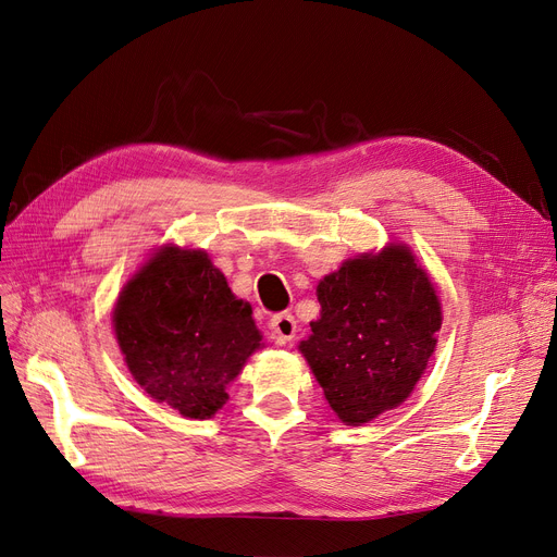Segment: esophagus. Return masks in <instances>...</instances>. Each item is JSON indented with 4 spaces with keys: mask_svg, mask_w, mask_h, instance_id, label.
I'll return each mask as SVG.
<instances>
[{
    "mask_svg": "<svg viewBox=\"0 0 557 557\" xmlns=\"http://www.w3.org/2000/svg\"><path fill=\"white\" fill-rule=\"evenodd\" d=\"M271 332H273V338L284 345V343H290L296 338V332H298V320L290 315V313H280V315H273L271 318Z\"/></svg>",
    "mask_w": 557,
    "mask_h": 557,
    "instance_id": "esophagus-1",
    "label": "esophagus"
}]
</instances>
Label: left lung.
Here are the masks:
<instances>
[{
  "label": "left lung",
  "mask_w": 557,
  "mask_h": 557,
  "mask_svg": "<svg viewBox=\"0 0 557 557\" xmlns=\"http://www.w3.org/2000/svg\"><path fill=\"white\" fill-rule=\"evenodd\" d=\"M315 296L320 318L300 352L338 420L361 426L413 393L443 325L441 300L404 244L347 259Z\"/></svg>",
  "instance_id": "obj_1"
}]
</instances>
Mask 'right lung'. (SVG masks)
<instances>
[{
	"label": "right lung",
	"instance_id": "right-lung-1",
	"mask_svg": "<svg viewBox=\"0 0 557 557\" xmlns=\"http://www.w3.org/2000/svg\"><path fill=\"white\" fill-rule=\"evenodd\" d=\"M114 336L135 382L183 418L208 420L259 349L252 309L202 250L164 246L116 300Z\"/></svg>",
	"mask_w": 557,
	"mask_h": 557
}]
</instances>
